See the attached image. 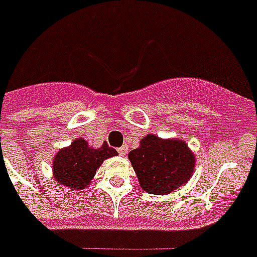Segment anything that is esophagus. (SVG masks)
Returning a JSON list of instances; mask_svg holds the SVG:
<instances>
[{
	"label": "esophagus",
	"instance_id": "obj_1",
	"mask_svg": "<svg viewBox=\"0 0 257 257\" xmlns=\"http://www.w3.org/2000/svg\"><path fill=\"white\" fill-rule=\"evenodd\" d=\"M118 153L121 154V156H125V154L128 153V146H121L118 149Z\"/></svg>",
	"mask_w": 257,
	"mask_h": 257
}]
</instances>
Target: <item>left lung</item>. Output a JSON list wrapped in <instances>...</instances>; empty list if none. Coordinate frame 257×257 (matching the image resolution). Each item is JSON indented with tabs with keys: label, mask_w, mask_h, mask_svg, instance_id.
Wrapping results in <instances>:
<instances>
[{
	"label": "left lung",
	"mask_w": 257,
	"mask_h": 257,
	"mask_svg": "<svg viewBox=\"0 0 257 257\" xmlns=\"http://www.w3.org/2000/svg\"><path fill=\"white\" fill-rule=\"evenodd\" d=\"M142 189L152 195H166L188 182L193 174L195 156L178 139L164 141L147 135L139 149L129 153Z\"/></svg>",
	"instance_id": "1"
}]
</instances>
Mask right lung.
Returning a JSON list of instances; mask_svg holds the SVG:
<instances>
[{"label": "right lung", "instance_id": "right-lung-1", "mask_svg": "<svg viewBox=\"0 0 257 257\" xmlns=\"http://www.w3.org/2000/svg\"><path fill=\"white\" fill-rule=\"evenodd\" d=\"M112 156H116V150L107 143H103L98 149H93L89 147L85 139H78L55 154L54 177L66 188L82 191L90 184L100 164Z\"/></svg>", "mask_w": 257, "mask_h": 257}]
</instances>
